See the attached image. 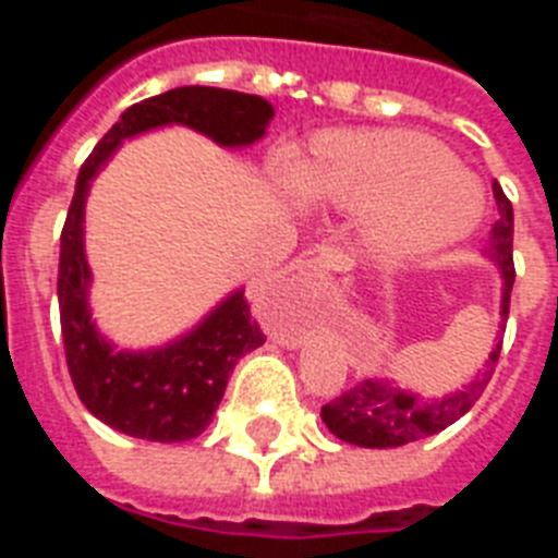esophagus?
Listing matches in <instances>:
<instances>
[{"mask_svg":"<svg viewBox=\"0 0 558 558\" xmlns=\"http://www.w3.org/2000/svg\"><path fill=\"white\" fill-rule=\"evenodd\" d=\"M329 268H332V265H329V259H315V263H310L307 268L302 270V276H304V279H307V276L324 274V270H329Z\"/></svg>","mask_w":558,"mask_h":558,"instance_id":"1","label":"esophagus"}]
</instances>
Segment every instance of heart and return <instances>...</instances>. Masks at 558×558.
Returning a JSON list of instances; mask_svg holds the SVG:
<instances>
[{"mask_svg": "<svg viewBox=\"0 0 558 558\" xmlns=\"http://www.w3.org/2000/svg\"><path fill=\"white\" fill-rule=\"evenodd\" d=\"M279 179L293 195L372 215V240L411 259L461 243L481 220L475 181L445 145L408 131H332L310 147V165L284 156Z\"/></svg>", "mask_w": 558, "mask_h": 558, "instance_id": "b5f03b06", "label": "heart"}]
</instances>
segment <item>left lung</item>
Segmentation results:
<instances>
[{
	"mask_svg": "<svg viewBox=\"0 0 558 558\" xmlns=\"http://www.w3.org/2000/svg\"><path fill=\"white\" fill-rule=\"evenodd\" d=\"M495 201L500 220L492 229V248L489 254L495 256L502 274V307H500V329H506V318H509L511 307V288H514V209L511 201L506 198L502 186L495 181ZM502 340H497L492 347V354L481 363L472 383L456 391L452 397L433 399H416L413 393L399 391L391 383H379V379H360L357 386L347 388V391L335 397L332 402L322 408L324 425L349 445L357 447H402L408 441H418V438L436 436L445 427L463 416L475 405L481 393L489 386L492 374H495L497 360H500Z\"/></svg>",
	"mask_w": 558,
	"mask_h": 558,
	"instance_id": "obj_1",
	"label": "left lung"
}]
</instances>
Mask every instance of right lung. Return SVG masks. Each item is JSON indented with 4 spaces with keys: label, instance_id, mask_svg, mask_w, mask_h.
I'll return each mask as SVG.
<instances>
[{
    "label": "right lung",
    "instance_id": "right-lung-1",
    "mask_svg": "<svg viewBox=\"0 0 558 558\" xmlns=\"http://www.w3.org/2000/svg\"><path fill=\"white\" fill-rule=\"evenodd\" d=\"M274 108L263 97L211 86L170 88L136 102L83 161L61 231L58 307L69 377L83 405L113 430L147 441H186L206 430L223 399L236 360L263 347L265 332L236 290L195 332L156 352H113L88 322V265L83 256V204L88 181L122 140L150 128L179 125L218 145H251L265 133Z\"/></svg>",
    "mask_w": 558,
    "mask_h": 558
}]
</instances>
